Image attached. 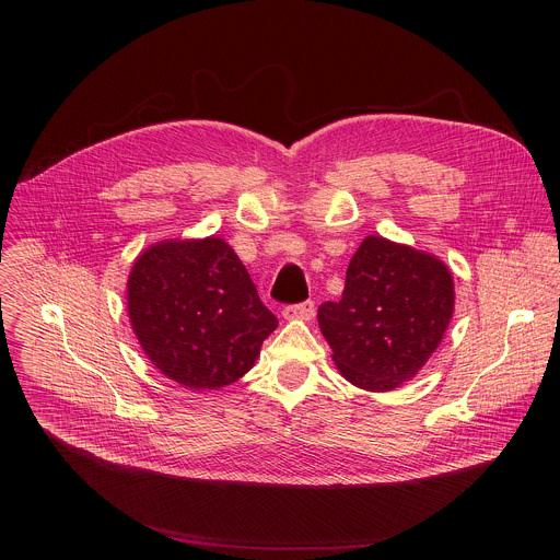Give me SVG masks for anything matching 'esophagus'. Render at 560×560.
Instances as JSON below:
<instances>
[{"instance_id":"1","label":"esophagus","mask_w":560,"mask_h":560,"mask_svg":"<svg viewBox=\"0 0 560 560\" xmlns=\"http://www.w3.org/2000/svg\"><path fill=\"white\" fill-rule=\"evenodd\" d=\"M314 301H303V303H294V305H285L283 307V318H288V322H310V318L314 316Z\"/></svg>"}]
</instances>
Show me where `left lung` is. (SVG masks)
<instances>
[{
  "label": "left lung",
  "mask_w": 560,
  "mask_h": 560,
  "mask_svg": "<svg viewBox=\"0 0 560 560\" xmlns=\"http://www.w3.org/2000/svg\"><path fill=\"white\" fill-rule=\"evenodd\" d=\"M454 312V281L436 257L365 236L339 301L318 307V328L341 374L387 392L412 378L439 348Z\"/></svg>",
  "instance_id": "1"
}]
</instances>
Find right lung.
<instances>
[{
  "label": "right lung",
  "instance_id": "right-lung-1",
  "mask_svg": "<svg viewBox=\"0 0 560 560\" xmlns=\"http://www.w3.org/2000/svg\"><path fill=\"white\" fill-rule=\"evenodd\" d=\"M128 316L152 365L192 389L244 376L279 324L217 236L148 248L128 279Z\"/></svg>",
  "mask_w": 560,
  "mask_h": 560
}]
</instances>
